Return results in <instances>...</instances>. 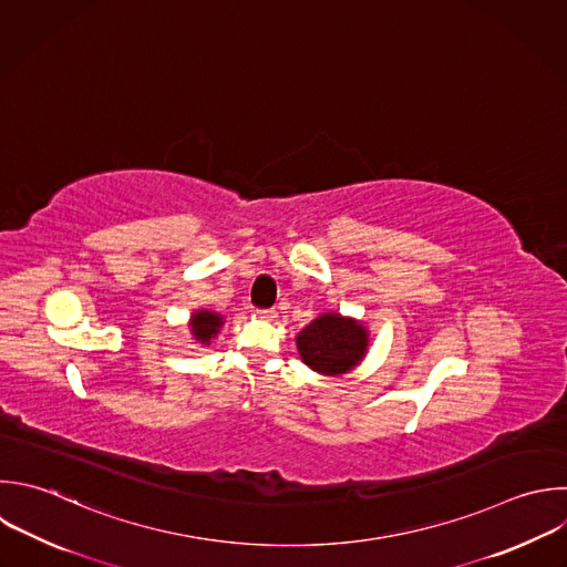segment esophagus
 <instances>
[{"instance_id":"1","label":"esophagus","mask_w":567,"mask_h":567,"mask_svg":"<svg viewBox=\"0 0 567 567\" xmlns=\"http://www.w3.org/2000/svg\"><path fill=\"white\" fill-rule=\"evenodd\" d=\"M257 315H259L264 321H275V319H277V312H275V310H259Z\"/></svg>"}]
</instances>
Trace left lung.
Masks as SVG:
<instances>
[{
    "instance_id": "obj_1",
    "label": "left lung",
    "mask_w": 567,
    "mask_h": 567,
    "mask_svg": "<svg viewBox=\"0 0 567 567\" xmlns=\"http://www.w3.org/2000/svg\"><path fill=\"white\" fill-rule=\"evenodd\" d=\"M295 343L310 370L323 377H341L365 359L370 330L363 321L330 310L315 317L295 337Z\"/></svg>"
}]
</instances>
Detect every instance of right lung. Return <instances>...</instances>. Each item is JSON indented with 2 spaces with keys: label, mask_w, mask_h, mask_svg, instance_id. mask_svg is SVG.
Segmentation results:
<instances>
[{
  "label": "right lung",
  "mask_w": 567,
  "mask_h": 567,
  "mask_svg": "<svg viewBox=\"0 0 567 567\" xmlns=\"http://www.w3.org/2000/svg\"><path fill=\"white\" fill-rule=\"evenodd\" d=\"M226 323V317L215 312V310H208V308H199V310H193L190 312V319H188V330L193 334V341L197 346H210L213 339L219 334V330L224 328Z\"/></svg>",
  "instance_id": "obj_1"
}]
</instances>
